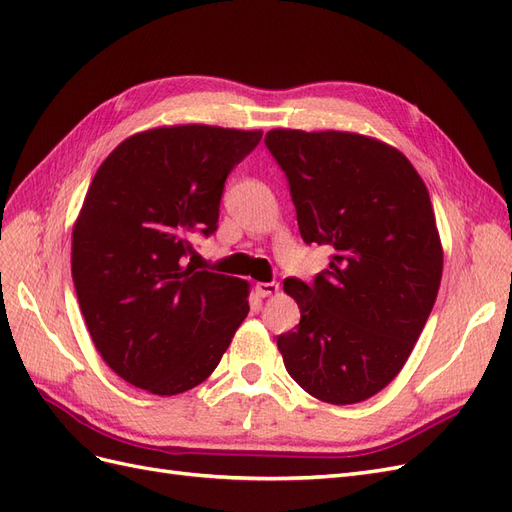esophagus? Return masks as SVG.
<instances>
[{
    "label": "esophagus",
    "mask_w": 512,
    "mask_h": 512,
    "mask_svg": "<svg viewBox=\"0 0 512 512\" xmlns=\"http://www.w3.org/2000/svg\"><path fill=\"white\" fill-rule=\"evenodd\" d=\"M280 292V284L277 282H258L256 284V294L258 297H273V294Z\"/></svg>",
    "instance_id": "esophagus-1"
}]
</instances>
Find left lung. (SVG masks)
<instances>
[{
    "label": "left lung",
    "mask_w": 512,
    "mask_h": 512,
    "mask_svg": "<svg viewBox=\"0 0 512 512\" xmlns=\"http://www.w3.org/2000/svg\"><path fill=\"white\" fill-rule=\"evenodd\" d=\"M265 143L303 241L335 250L312 286L284 282L301 322L277 348L303 391L359 404L406 365L438 297L444 252L427 185L399 149L356 132L275 128Z\"/></svg>",
    "instance_id": "8db88e82"
}]
</instances>
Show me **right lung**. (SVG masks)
I'll return each mask as SVG.
<instances>
[{"label":"right lung","instance_id":"obj_1","mask_svg":"<svg viewBox=\"0 0 512 512\" xmlns=\"http://www.w3.org/2000/svg\"><path fill=\"white\" fill-rule=\"evenodd\" d=\"M260 130L136 132L100 164L72 228V280L96 350L153 395L207 380L250 312V282L185 262L218 228L224 181Z\"/></svg>","mask_w":512,"mask_h":512}]
</instances>
